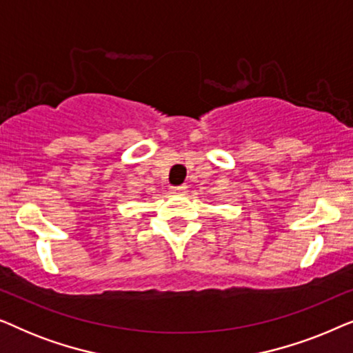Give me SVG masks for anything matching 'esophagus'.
<instances>
[{
  "instance_id": "obj_1",
  "label": "esophagus",
  "mask_w": 353,
  "mask_h": 353,
  "mask_svg": "<svg viewBox=\"0 0 353 353\" xmlns=\"http://www.w3.org/2000/svg\"><path fill=\"white\" fill-rule=\"evenodd\" d=\"M173 194H186L188 192V186L186 185H181V186H172L170 188Z\"/></svg>"
}]
</instances>
